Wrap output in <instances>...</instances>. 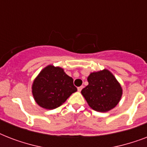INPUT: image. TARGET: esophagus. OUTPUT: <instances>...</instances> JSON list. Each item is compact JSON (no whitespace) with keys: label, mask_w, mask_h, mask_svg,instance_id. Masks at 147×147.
<instances>
[{"label":"esophagus","mask_w":147,"mask_h":147,"mask_svg":"<svg viewBox=\"0 0 147 147\" xmlns=\"http://www.w3.org/2000/svg\"><path fill=\"white\" fill-rule=\"evenodd\" d=\"M82 88H83V86H80V87L78 88V92H81V91L82 90Z\"/></svg>","instance_id":"esophagus-1"}]
</instances>
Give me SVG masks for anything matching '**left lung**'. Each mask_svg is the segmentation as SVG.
Segmentation results:
<instances>
[{"label": "left lung", "mask_w": 147, "mask_h": 147, "mask_svg": "<svg viewBox=\"0 0 147 147\" xmlns=\"http://www.w3.org/2000/svg\"><path fill=\"white\" fill-rule=\"evenodd\" d=\"M88 85L82 90L89 107L98 112H107L120 102L123 89L115 76L108 69L91 72Z\"/></svg>", "instance_id": "1"}]
</instances>
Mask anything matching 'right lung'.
<instances>
[{"label":"right lung","mask_w":147,"mask_h":147,"mask_svg":"<svg viewBox=\"0 0 147 147\" xmlns=\"http://www.w3.org/2000/svg\"><path fill=\"white\" fill-rule=\"evenodd\" d=\"M33 98L40 107L55 109L77 91L73 78L59 66L49 65L40 71L32 84Z\"/></svg>","instance_id":"1"}]
</instances>
